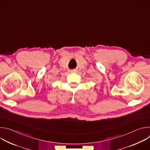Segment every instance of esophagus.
<instances>
[{"label": "esophagus", "instance_id": "34e87169", "mask_svg": "<svg viewBox=\"0 0 150 150\" xmlns=\"http://www.w3.org/2000/svg\"><path fill=\"white\" fill-rule=\"evenodd\" d=\"M75 70H72L71 71V72H75Z\"/></svg>", "mask_w": 150, "mask_h": 150}]
</instances>
